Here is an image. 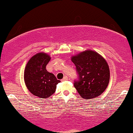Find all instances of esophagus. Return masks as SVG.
<instances>
[{
    "mask_svg": "<svg viewBox=\"0 0 133 133\" xmlns=\"http://www.w3.org/2000/svg\"><path fill=\"white\" fill-rule=\"evenodd\" d=\"M68 80H69V78H68L67 76H65V77H64V78L62 79V81H68Z\"/></svg>",
    "mask_w": 133,
    "mask_h": 133,
    "instance_id": "34e87169",
    "label": "esophagus"
}]
</instances>
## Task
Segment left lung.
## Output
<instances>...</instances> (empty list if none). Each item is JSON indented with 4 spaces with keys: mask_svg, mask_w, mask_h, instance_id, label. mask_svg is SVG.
I'll return each instance as SVG.
<instances>
[{
    "mask_svg": "<svg viewBox=\"0 0 133 133\" xmlns=\"http://www.w3.org/2000/svg\"><path fill=\"white\" fill-rule=\"evenodd\" d=\"M78 78L74 86L82 98L90 99L101 95L107 87L110 71L106 60L97 52L86 51L73 56Z\"/></svg>",
    "mask_w": 133,
    "mask_h": 133,
    "instance_id": "left-lung-1",
    "label": "left lung"
}]
</instances>
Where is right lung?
Returning <instances> with one entry per match:
<instances>
[{"label": "right lung", "instance_id": "add662e5", "mask_svg": "<svg viewBox=\"0 0 133 133\" xmlns=\"http://www.w3.org/2000/svg\"><path fill=\"white\" fill-rule=\"evenodd\" d=\"M50 60L47 54L39 52L30 59L24 69V79L28 90L33 95L43 99L52 95L60 82L46 69Z\"/></svg>", "mask_w": 133, "mask_h": 133}]
</instances>
